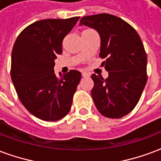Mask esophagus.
Instances as JSON below:
<instances>
[{
    "mask_svg": "<svg viewBox=\"0 0 161 161\" xmlns=\"http://www.w3.org/2000/svg\"><path fill=\"white\" fill-rule=\"evenodd\" d=\"M89 72H82V77H83V78H87V77H89Z\"/></svg>",
    "mask_w": 161,
    "mask_h": 161,
    "instance_id": "1",
    "label": "esophagus"
}]
</instances>
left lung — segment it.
<instances>
[{"mask_svg":"<svg viewBox=\"0 0 161 161\" xmlns=\"http://www.w3.org/2000/svg\"><path fill=\"white\" fill-rule=\"evenodd\" d=\"M95 29L100 37V58L107 78L92 74L91 94L101 115L121 118L132 111L147 83V56L137 31L116 16L101 13L81 18L80 25Z\"/></svg>","mask_w":161,"mask_h":161,"instance_id":"left-lung-1","label":"left lung"}]
</instances>
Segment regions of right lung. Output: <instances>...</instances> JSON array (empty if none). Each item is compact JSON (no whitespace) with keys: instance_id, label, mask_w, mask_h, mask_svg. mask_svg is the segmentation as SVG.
Here are the masks:
<instances>
[{"instance_id":"obj_1","label":"right lung","mask_w":161,"mask_h":161,"mask_svg":"<svg viewBox=\"0 0 161 161\" xmlns=\"http://www.w3.org/2000/svg\"><path fill=\"white\" fill-rule=\"evenodd\" d=\"M79 17L37 21L23 29L13 45L11 78L19 100L29 112L43 121L66 116L80 82L81 72L71 70L56 77V55Z\"/></svg>"}]
</instances>
